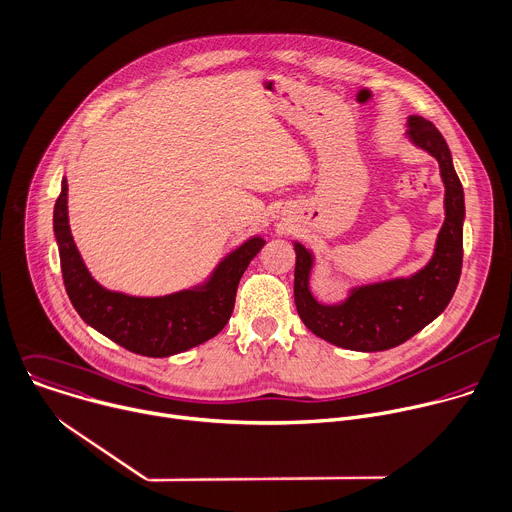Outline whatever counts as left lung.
<instances>
[{
	"mask_svg": "<svg viewBox=\"0 0 512 512\" xmlns=\"http://www.w3.org/2000/svg\"><path fill=\"white\" fill-rule=\"evenodd\" d=\"M405 125L410 143L438 161L444 183V224L428 264L410 276L353 286L343 300L327 304L319 302L311 290L315 254L300 242H292L298 317L317 337L343 349L373 353L412 339L444 313L460 280L466 210L452 153L442 133L424 117L412 115Z\"/></svg>",
	"mask_w": 512,
	"mask_h": 512,
	"instance_id": "8db88e82",
	"label": "left lung"
}]
</instances>
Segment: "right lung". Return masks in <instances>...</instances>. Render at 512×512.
Here are the masks:
<instances>
[{
    "mask_svg": "<svg viewBox=\"0 0 512 512\" xmlns=\"http://www.w3.org/2000/svg\"><path fill=\"white\" fill-rule=\"evenodd\" d=\"M54 236L62 278L80 319L131 353L171 357L216 337L232 317L236 290L266 240L252 236L228 252L206 280L163 294L133 296L109 290L88 272L68 224V181L54 206Z\"/></svg>",
    "mask_w": 512,
    "mask_h": 512,
    "instance_id": "right-lung-1",
    "label": "right lung"
}]
</instances>
